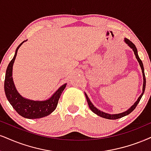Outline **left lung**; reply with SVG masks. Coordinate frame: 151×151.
Segmentation results:
<instances>
[{"label":"left lung","instance_id":"1","mask_svg":"<svg viewBox=\"0 0 151 151\" xmlns=\"http://www.w3.org/2000/svg\"><path fill=\"white\" fill-rule=\"evenodd\" d=\"M124 42H125V43L127 44V45L129 46V47L131 48V49L134 51V55H135L136 58H137V61H138L139 64V65H140V66H141V71H142V74H143V79H144V83H143L142 93H141V95L139 96V97L137 99V101H136L135 103L132 106L130 107L129 109L127 110V111H124V112L120 113H117V114H110V113H107L103 112V111H101L99 109H98L97 108H96L95 106H94V104H93L92 102H91L90 99H89L88 96H87L86 93H85V96H86L87 103H88L89 107H90V109H91V111H92L93 113H95V114L99 115V116L101 117V118H106V119H109V120H116V119H119V118H122V117H124V116H126V115H129V113H131L135 109V108L137 107V104H139V102L140 101L141 99V97H142L143 94H144V93L145 88H146V77H145L144 65H143L142 61H141V59H140V58H139L137 47H136L135 45L134 44L132 41H130L129 40H128L127 38H124Z\"/></svg>","mask_w":151,"mask_h":151}]
</instances>
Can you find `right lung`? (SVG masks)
Returning a JSON list of instances; mask_svg holds the SVG:
<instances>
[{
	"instance_id": "1",
	"label": "right lung",
	"mask_w": 151,
	"mask_h": 151,
	"mask_svg": "<svg viewBox=\"0 0 151 151\" xmlns=\"http://www.w3.org/2000/svg\"><path fill=\"white\" fill-rule=\"evenodd\" d=\"M27 40H24L17 47L14 57L9 63L5 73L4 83L5 92L7 100L12 105L13 109L21 116L28 119L41 118L47 116L56 109L59 97L66 87V83L59 87L58 90L50 98L42 101L29 99L22 96L18 92L12 78V67L19 48Z\"/></svg>"
}]
</instances>
